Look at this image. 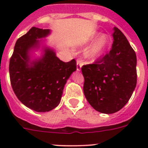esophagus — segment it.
Masks as SVG:
<instances>
[{"label":"esophagus","instance_id":"obj_1","mask_svg":"<svg viewBox=\"0 0 148 148\" xmlns=\"http://www.w3.org/2000/svg\"><path fill=\"white\" fill-rule=\"evenodd\" d=\"M82 64L80 61H77V70L78 71H80L82 69Z\"/></svg>","mask_w":148,"mask_h":148}]
</instances>
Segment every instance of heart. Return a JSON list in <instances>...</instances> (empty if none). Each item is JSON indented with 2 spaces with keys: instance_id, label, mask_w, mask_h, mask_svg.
<instances>
[{
  "instance_id": "obj_1",
  "label": "heart",
  "mask_w": 148,
  "mask_h": 148,
  "mask_svg": "<svg viewBox=\"0 0 148 148\" xmlns=\"http://www.w3.org/2000/svg\"><path fill=\"white\" fill-rule=\"evenodd\" d=\"M89 45L85 51V57L89 61H95L101 58L106 53L111 44V38L107 34H102L97 32L91 35L87 38L85 44H89Z\"/></svg>"
}]
</instances>
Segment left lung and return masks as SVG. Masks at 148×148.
I'll list each match as a JSON object with an SVG mask.
<instances>
[{
  "mask_svg": "<svg viewBox=\"0 0 148 148\" xmlns=\"http://www.w3.org/2000/svg\"><path fill=\"white\" fill-rule=\"evenodd\" d=\"M113 30L110 53L95 64L82 67L85 97L95 110L104 114L120 110L137 84L136 53L122 31L117 27Z\"/></svg>",
  "mask_w": 148,
  "mask_h": 148,
  "instance_id": "8db88e82",
  "label": "left lung"
}]
</instances>
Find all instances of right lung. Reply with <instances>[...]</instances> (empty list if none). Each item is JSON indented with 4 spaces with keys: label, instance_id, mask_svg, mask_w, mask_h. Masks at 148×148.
I'll return each instance as SVG.
<instances>
[{
    "label": "right lung",
    "instance_id": "obj_1",
    "mask_svg": "<svg viewBox=\"0 0 148 148\" xmlns=\"http://www.w3.org/2000/svg\"><path fill=\"white\" fill-rule=\"evenodd\" d=\"M50 29L32 27L17 40L9 63L12 88L26 107L38 112L56 108L67 80L77 70L74 59L64 62L46 44ZM40 50L39 57L35 52Z\"/></svg>",
    "mask_w": 148,
    "mask_h": 148
}]
</instances>
